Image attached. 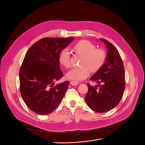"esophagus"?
Returning a JSON list of instances; mask_svg holds the SVG:
<instances>
[{"mask_svg": "<svg viewBox=\"0 0 145 145\" xmlns=\"http://www.w3.org/2000/svg\"><path fill=\"white\" fill-rule=\"evenodd\" d=\"M70 84H71L72 86H77V85H78V83L77 82H75V81H71V82H70Z\"/></svg>", "mask_w": 145, "mask_h": 145, "instance_id": "esophagus-1", "label": "esophagus"}]
</instances>
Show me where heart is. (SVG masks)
I'll return each mask as SVG.
<instances>
[{"instance_id": "1", "label": "heart", "mask_w": 145, "mask_h": 145, "mask_svg": "<svg viewBox=\"0 0 145 145\" xmlns=\"http://www.w3.org/2000/svg\"><path fill=\"white\" fill-rule=\"evenodd\" d=\"M74 49L78 54L82 55L80 64L81 66L74 68L68 72L67 77L70 80L79 81L85 79L88 76L89 71L91 72H97L102 68L106 59V54L101 48H96L95 46L86 40L77 42ZM70 52L67 48H64L59 54L60 63L65 68H69Z\"/></svg>"}]
</instances>
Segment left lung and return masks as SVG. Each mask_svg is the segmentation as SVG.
<instances>
[{"label": "left lung", "instance_id": "left-lung-1", "mask_svg": "<svg viewBox=\"0 0 145 145\" xmlns=\"http://www.w3.org/2000/svg\"><path fill=\"white\" fill-rule=\"evenodd\" d=\"M100 40L108 50L106 59L103 67L90 78L99 85L93 86L87 84L88 91L85 102L92 110L105 112L120 102L125 88V76L123 63L117 48L105 39Z\"/></svg>", "mask_w": 145, "mask_h": 145}]
</instances>
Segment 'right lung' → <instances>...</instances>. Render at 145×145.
<instances>
[{
    "label": "right lung",
    "mask_w": 145,
    "mask_h": 145,
    "mask_svg": "<svg viewBox=\"0 0 145 145\" xmlns=\"http://www.w3.org/2000/svg\"><path fill=\"white\" fill-rule=\"evenodd\" d=\"M74 39L43 38L34 43L25 54L19 71L20 91L27 106L37 114L53 111L68 89L69 81L54 83L63 77L60 52Z\"/></svg>",
    "instance_id": "1"
}]
</instances>
